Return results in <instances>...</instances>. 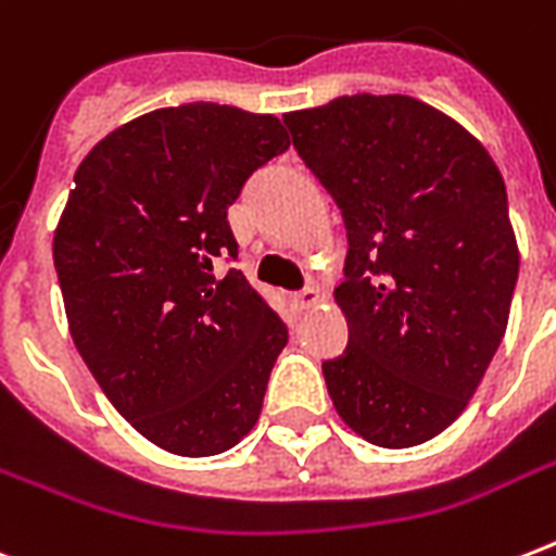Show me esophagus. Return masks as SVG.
Here are the masks:
<instances>
[{
    "label": "esophagus",
    "mask_w": 556,
    "mask_h": 556,
    "mask_svg": "<svg viewBox=\"0 0 556 556\" xmlns=\"http://www.w3.org/2000/svg\"><path fill=\"white\" fill-rule=\"evenodd\" d=\"M317 300H320V291H317V288H303V291L291 294V305H294L296 312L312 308V305H317Z\"/></svg>",
    "instance_id": "1"
}]
</instances>
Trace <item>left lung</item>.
Instances as JSON below:
<instances>
[{"label":"left lung","instance_id":"obj_1","mask_svg":"<svg viewBox=\"0 0 556 556\" xmlns=\"http://www.w3.org/2000/svg\"><path fill=\"white\" fill-rule=\"evenodd\" d=\"M282 121L346 222L334 300L349 346L323 364L334 409L378 447L435 439L508 326L519 248L500 167L465 126L406 94H352Z\"/></svg>","mask_w":556,"mask_h":556}]
</instances>
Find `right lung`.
Instances as JSON below:
<instances>
[{
    "mask_svg": "<svg viewBox=\"0 0 556 556\" xmlns=\"http://www.w3.org/2000/svg\"><path fill=\"white\" fill-rule=\"evenodd\" d=\"M274 115L218 103L155 109L109 132L74 173L54 268L74 346L115 409L176 456H216L253 430L288 329L218 260L227 207L288 150Z\"/></svg>",
    "mask_w": 556,
    "mask_h": 556,
    "instance_id": "right-lung-1",
    "label": "right lung"
}]
</instances>
